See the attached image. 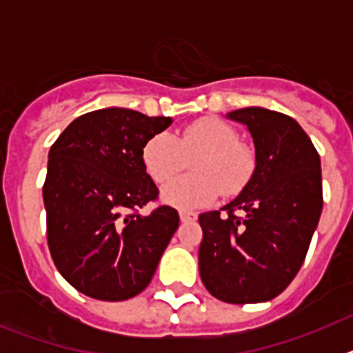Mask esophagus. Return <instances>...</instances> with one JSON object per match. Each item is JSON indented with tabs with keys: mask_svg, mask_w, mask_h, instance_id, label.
I'll return each mask as SVG.
<instances>
[{
	"mask_svg": "<svg viewBox=\"0 0 353 353\" xmlns=\"http://www.w3.org/2000/svg\"><path fill=\"white\" fill-rule=\"evenodd\" d=\"M196 219H198V215L192 214V212H180V221H182V223H194Z\"/></svg>",
	"mask_w": 353,
	"mask_h": 353,
	"instance_id": "esophagus-1",
	"label": "esophagus"
}]
</instances>
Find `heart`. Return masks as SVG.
<instances>
[{"label":"heart","mask_w":353,"mask_h":353,"mask_svg":"<svg viewBox=\"0 0 353 353\" xmlns=\"http://www.w3.org/2000/svg\"><path fill=\"white\" fill-rule=\"evenodd\" d=\"M196 174H185L162 187V199L180 210H196L214 203L223 191L232 198L249 183L256 157L249 145L239 141V134L219 118L205 117L183 127L179 134H155L143 146L146 173L157 183L182 171L187 159Z\"/></svg>","instance_id":"1"}]
</instances>
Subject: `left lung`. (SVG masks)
I'll return each instance as SVG.
<instances>
[{
	"label": "left lung",
	"mask_w": 353,
	"mask_h": 353,
	"mask_svg": "<svg viewBox=\"0 0 353 353\" xmlns=\"http://www.w3.org/2000/svg\"><path fill=\"white\" fill-rule=\"evenodd\" d=\"M228 118L248 125L256 168L225 210L199 215V276L228 304L277 297L301 270L322 214V168L310 136L292 117L265 108Z\"/></svg>",
	"instance_id": "1"
}]
</instances>
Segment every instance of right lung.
I'll list each match as a JSON object with an SVG mask.
<instances>
[{
    "label": "right lung",
    "mask_w": 353,
    "mask_h": 353,
    "mask_svg": "<svg viewBox=\"0 0 353 353\" xmlns=\"http://www.w3.org/2000/svg\"><path fill=\"white\" fill-rule=\"evenodd\" d=\"M171 118L108 108L76 118L49 150L43 205L56 269L97 301L136 297L150 285L179 228V212L159 205L143 146Z\"/></svg>",
    "instance_id": "1"
}]
</instances>
